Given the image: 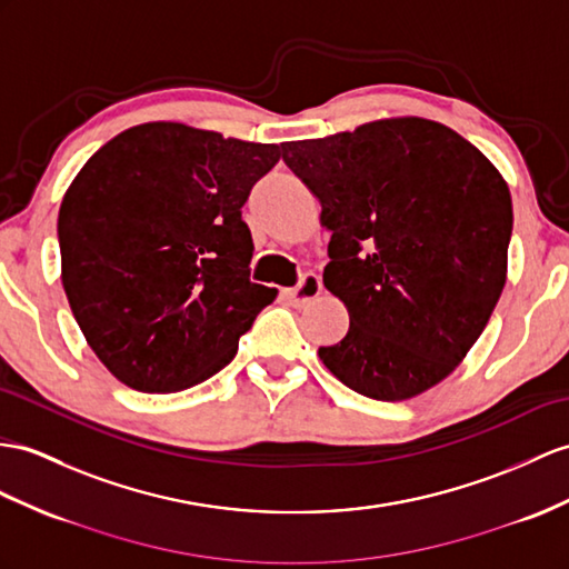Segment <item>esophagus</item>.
Returning <instances> with one entry per match:
<instances>
[{
	"label": "esophagus",
	"instance_id": "esophagus-1",
	"mask_svg": "<svg viewBox=\"0 0 569 569\" xmlns=\"http://www.w3.org/2000/svg\"><path fill=\"white\" fill-rule=\"evenodd\" d=\"M321 289H323L321 277L313 274V272H307L301 277V282L295 289H289L287 299L292 301L295 307H307L309 301H313L318 295H321Z\"/></svg>",
	"mask_w": 569,
	"mask_h": 569
}]
</instances>
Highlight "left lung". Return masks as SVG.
I'll use <instances>...</instances> for the list:
<instances>
[{"label":"left lung","instance_id":"left-lung-1","mask_svg":"<svg viewBox=\"0 0 569 569\" xmlns=\"http://www.w3.org/2000/svg\"><path fill=\"white\" fill-rule=\"evenodd\" d=\"M282 159L332 233L323 284L350 330L318 357L348 389L408 400L463 362L507 282L511 196L478 147L427 118H386Z\"/></svg>","mask_w":569,"mask_h":569}]
</instances>
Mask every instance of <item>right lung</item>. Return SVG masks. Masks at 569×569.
Here are the masks:
<instances>
[{"mask_svg":"<svg viewBox=\"0 0 569 569\" xmlns=\"http://www.w3.org/2000/svg\"><path fill=\"white\" fill-rule=\"evenodd\" d=\"M280 144L183 122L120 132L67 188L58 239L62 287L89 348L142 393H176L224 369L274 301L251 282L248 192Z\"/></svg>","mask_w":569,"mask_h":569,"instance_id":"obj_1","label":"right lung"}]
</instances>
